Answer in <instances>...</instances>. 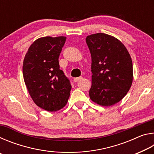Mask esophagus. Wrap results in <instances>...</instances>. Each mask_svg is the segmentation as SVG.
Wrapping results in <instances>:
<instances>
[{
  "mask_svg": "<svg viewBox=\"0 0 154 154\" xmlns=\"http://www.w3.org/2000/svg\"><path fill=\"white\" fill-rule=\"evenodd\" d=\"M82 77H75V78H74L73 79V81L75 82H77L78 81H79V80H81L82 79Z\"/></svg>",
  "mask_w": 154,
  "mask_h": 154,
  "instance_id": "1",
  "label": "esophagus"
}]
</instances>
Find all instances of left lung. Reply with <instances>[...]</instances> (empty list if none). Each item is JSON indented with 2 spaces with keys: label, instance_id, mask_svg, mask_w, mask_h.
I'll list each match as a JSON object with an SVG mask.
<instances>
[{
  "label": "left lung",
  "instance_id": "left-lung-1",
  "mask_svg": "<svg viewBox=\"0 0 154 154\" xmlns=\"http://www.w3.org/2000/svg\"><path fill=\"white\" fill-rule=\"evenodd\" d=\"M92 56L90 99L101 106H111L126 95L133 79L132 59L123 43L104 33L88 36Z\"/></svg>",
  "mask_w": 154,
  "mask_h": 154
}]
</instances>
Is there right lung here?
<instances>
[{
	"mask_svg": "<svg viewBox=\"0 0 154 154\" xmlns=\"http://www.w3.org/2000/svg\"><path fill=\"white\" fill-rule=\"evenodd\" d=\"M65 36H45L36 39L28 49L23 63V76L31 98L48 111L63 108L71 90V82L60 69L59 56Z\"/></svg>",
	"mask_w": 154,
	"mask_h": 154,
	"instance_id": "1",
	"label": "right lung"
}]
</instances>
